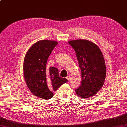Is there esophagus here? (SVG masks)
Listing matches in <instances>:
<instances>
[{
  "mask_svg": "<svg viewBox=\"0 0 127 127\" xmlns=\"http://www.w3.org/2000/svg\"><path fill=\"white\" fill-rule=\"evenodd\" d=\"M66 79H67V80H68V81L70 80V75H68V76H67Z\"/></svg>",
  "mask_w": 127,
  "mask_h": 127,
  "instance_id": "obj_1",
  "label": "esophagus"
}]
</instances>
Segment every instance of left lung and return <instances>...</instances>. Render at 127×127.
Masks as SVG:
<instances>
[{
	"label": "left lung",
	"instance_id": "1",
	"mask_svg": "<svg viewBox=\"0 0 127 127\" xmlns=\"http://www.w3.org/2000/svg\"><path fill=\"white\" fill-rule=\"evenodd\" d=\"M81 71V83L75 90L79 97L95 95L105 82L106 68L102 53L98 47L86 39L70 41Z\"/></svg>",
	"mask_w": 127,
	"mask_h": 127
}]
</instances>
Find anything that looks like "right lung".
<instances>
[{
  "label": "right lung",
  "mask_w": 127,
  "mask_h": 127,
  "mask_svg": "<svg viewBox=\"0 0 127 127\" xmlns=\"http://www.w3.org/2000/svg\"><path fill=\"white\" fill-rule=\"evenodd\" d=\"M58 42L42 40L33 44L25 57L24 73L26 83L34 95L47 100L68 80L59 76L55 67L46 68L49 56Z\"/></svg>",
  "instance_id": "right-lung-1"
}]
</instances>
